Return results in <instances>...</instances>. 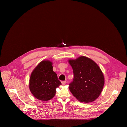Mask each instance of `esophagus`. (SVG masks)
I'll return each mask as SVG.
<instances>
[{"label": "esophagus", "mask_w": 127, "mask_h": 127, "mask_svg": "<svg viewBox=\"0 0 127 127\" xmlns=\"http://www.w3.org/2000/svg\"><path fill=\"white\" fill-rule=\"evenodd\" d=\"M61 83H62V85H65L66 83V81H63L61 82Z\"/></svg>", "instance_id": "1"}]
</instances>
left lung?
<instances>
[{
	"label": "left lung",
	"instance_id": "1",
	"mask_svg": "<svg viewBox=\"0 0 127 127\" xmlns=\"http://www.w3.org/2000/svg\"><path fill=\"white\" fill-rule=\"evenodd\" d=\"M73 71V80L70 83V91L81 102L88 103L96 100L104 84V77L98 65L92 59L81 56L69 59Z\"/></svg>",
	"mask_w": 127,
	"mask_h": 127
}]
</instances>
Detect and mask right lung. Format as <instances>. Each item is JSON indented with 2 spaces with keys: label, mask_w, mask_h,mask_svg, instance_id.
<instances>
[{
  "label": "right lung",
  "mask_w": 127,
  "mask_h": 127,
  "mask_svg": "<svg viewBox=\"0 0 127 127\" xmlns=\"http://www.w3.org/2000/svg\"><path fill=\"white\" fill-rule=\"evenodd\" d=\"M53 63L43 60L32 71L29 80V88L37 99L48 101L55 96L56 88L61 84L57 75L53 70Z\"/></svg>",
  "instance_id": "1"
}]
</instances>
